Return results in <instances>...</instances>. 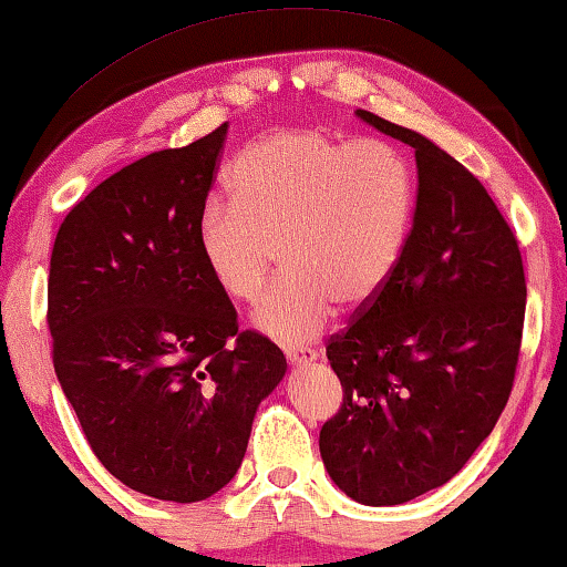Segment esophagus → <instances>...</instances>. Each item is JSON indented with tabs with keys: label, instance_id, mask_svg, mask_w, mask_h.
<instances>
[{
	"label": "esophagus",
	"instance_id": "obj_1",
	"mask_svg": "<svg viewBox=\"0 0 567 567\" xmlns=\"http://www.w3.org/2000/svg\"><path fill=\"white\" fill-rule=\"evenodd\" d=\"M286 360H289V365H307V363H315L317 352L315 350H286Z\"/></svg>",
	"mask_w": 567,
	"mask_h": 567
}]
</instances>
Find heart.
<instances>
[{
    "instance_id": "b5f03b06",
    "label": "heart",
    "mask_w": 567,
    "mask_h": 567,
    "mask_svg": "<svg viewBox=\"0 0 567 567\" xmlns=\"http://www.w3.org/2000/svg\"><path fill=\"white\" fill-rule=\"evenodd\" d=\"M227 188L233 204L209 202L196 223L202 264L225 297L250 303L281 252L286 274L252 324L284 344L317 338L334 303L368 307L412 229V168L371 137L344 143L317 127L281 130L237 155Z\"/></svg>"
}]
</instances>
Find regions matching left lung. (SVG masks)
Wrapping results in <instances>:
<instances>
[{"mask_svg": "<svg viewBox=\"0 0 567 567\" xmlns=\"http://www.w3.org/2000/svg\"><path fill=\"white\" fill-rule=\"evenodd\" d=\"M355 117L414 147L416 207L389 284L327 344L344 393L319 453L352 502L396 506L445 486L496 426L527 284L514 233L463 163L416 130Z\"/></svg>", "mask_w": 567, "mask_h": 567, "instance_id": "obj_1", "label": "left lung"}]
</instances>
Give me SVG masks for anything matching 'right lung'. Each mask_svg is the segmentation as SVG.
<instances>
[{
	"label": "right lung",
	"mask_w": 567,
	"mask_h": 567,
	"mask_svg": "<svg viewBox=\"0 0 567 567\" xmlns=\"http://www.w3.org/2000/svg\"><path fill=\"white\" fill-rule=\"evenodd\" d=\"M227 122L130 163L79 202L48 278L53 365L100 463L137 494L204 502L235 478L286 358L237 332L196 248Z\"/></svg>",
	"instance_id": "1"
}]
</instances>
